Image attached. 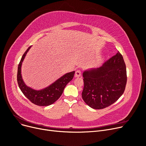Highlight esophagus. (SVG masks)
Instances as JSON below:
<instances>
[{
	"mask_svg": "<svg viewBox=\"0 0 146 146\" xmlns=\"http://www.w3.org/2000/svg\"><path fill=\"white\" fill-rule=\"evenodd\" d=\"M81 76V71L80 70H77L76 72H75V77H80Z\"/></svg>",
	"mask_w": 146,
	"mask_h": 146,
	"instance_id": "34e87169",
	"label": "esophagus"
}]
</instances>
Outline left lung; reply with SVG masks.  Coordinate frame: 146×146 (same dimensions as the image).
Wrapping results in <instances>:
<instances>
[{
    "label": "left lung",
    "instance_id": "left-lung-1",
    "mask_svg": "<svg viewBox=\"0 0 146 146\" xmlns=\"http://www.w3.org/2000/svg\"><path fill=\"white\" fill-rule=\"evenodd\" d=\"M82 98L94 109H103L118 100L127 84L126 66L122 55L118 52L96 69L83 72Z\"/></svg>",
    "mask_w": 146,
    "mask_h": 146
}]
</instances>
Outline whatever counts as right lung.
<instances>
[{
	"label": "right lung",
	"instance_id": "1",
	"mask_svg": "<svg viewBox=\"0 0 146 146\" xmlns=\"http://www.w3.org/2000/svg\"><path fill=\"white\" fill-rule=\"evenodd\" d=\"M29 46L23 54L21 61L18 65L17 81L24 96L33 104L39 106H48L52 104L61 96L66 84L74 78L75 71H72L64 75L49 87L41 90H35L27 87L24 83L21 75V66L23 59L28 50Z\"/></svg>",
	"mask_w": 146,
	"mask_h": 146
}]
</instances>
